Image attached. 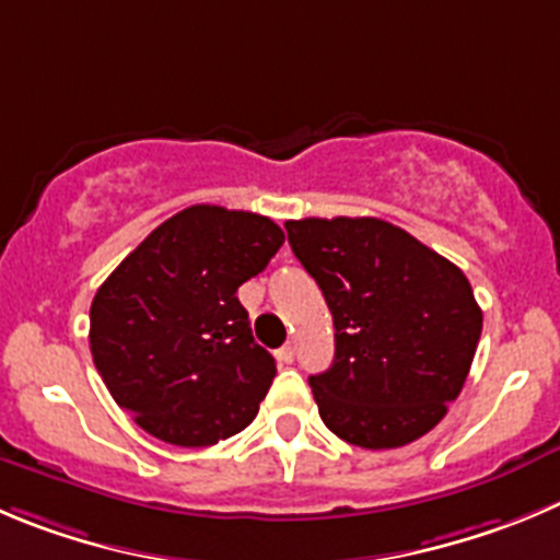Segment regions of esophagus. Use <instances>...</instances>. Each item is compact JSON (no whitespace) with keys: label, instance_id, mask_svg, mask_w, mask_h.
Returning a JSON list of instances; mask_svg holds the SVG:
<instances>
[{"label":"esophagus","instance_id":"1","mask_svg":"<svg viewBox=\"0 0 560 560\" xmlns=\"http://www.w3.org/2000/svg\"><path fill=\"white\" fill-rule=\"evenodd\" d=\"M275 357H277V363H283V365L294 363V346L285 343L283 349H277V351H275Z\"/></svg>","mask_w":560,"mask_h":560}]
</instances>
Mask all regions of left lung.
<instances>
[{"label": "left lung", "mask_w": 560, "mask_h": 560, "mask_svg": "<svg viewBox=\"0 0 560 560\" xmlns=\"http://www.w3.org/2000/svg\"><path fill=\"white\" fill-rule=\"evenodd\" d=\"M285 231L335 324L332 365L311 376L324 425L371 451L434 429L465 387L481 338L465 271L376 217H307Z\"/></svg>", "instance_id": "1"}]
</instances>
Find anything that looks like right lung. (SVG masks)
<instances>
[{
  "label": "right lung",
  "instance_id": "add662e5",
  "mask_svg": "<svg viewBox=\"0 0 560 560\" xmlns=\"http://www.w3.org/2000/svg\"><path fill=\"white\" fill-rule=\"evenodd\" d=\"M283 242L269 217L189 206L95 291L93 363L140 429L162 443L206 448L253 423L277 365L255 343L236 291Z\"/></svg>",
  "mask_w": 560,
  "mask_h": 560
}]
</instances>
